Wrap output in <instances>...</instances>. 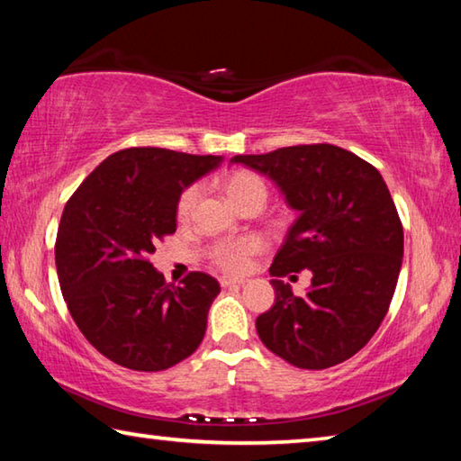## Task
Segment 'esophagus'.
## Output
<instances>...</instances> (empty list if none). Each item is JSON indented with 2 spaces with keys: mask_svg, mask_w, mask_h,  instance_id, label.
Segmentation results:
<instances>
[{
  "mask_svg": "<svg viewBox=\"0 0 461 461\" xmlns=\"http://www.w3.org/2000/svg\"><path fill=\"white\" fill-rule=\"evenodd\" d=\"M220 283H221V286L246 285V283H248V278H244V276H221V278H220Z\"/></svg>",
  "mask_w": 461,
  "mask_h": 461,
  "instance_id": "obj_1",
  "label": "esophagus"
}]
</instances>
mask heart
<instances>
[{"mask_svg": "<svg viewBox=\"0 0 461 461\" xmlns=\"http://www.w3.org/2000/svg\"><path fill=\"white\" fill-rule=\"evenodd\" d=\"M223 191L228 194V199L233 205H241V203L252 199V197H262L267 199V186L260 181V176L254 173H248V170H236L223 181ZM199 189L197 186H189L181 193V197L176 201V217L178 220H186L191 215L194 203H197ZM264 248V241L258 236H244V238H230V240H220L215 241L209 249V256L212 260L225 270H244L249 258L256 252H260Z\"/></svg>", "mask_w": 461, "mask_h": 461, "instance_id": "1", "label": "heart"}]
</instances>
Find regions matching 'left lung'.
I'll list each match as a JSON object with an SVG mask.
<instances>
[{
	"label": "left lung",
	"mask_w": 461,
	"mask_h": 461,
	"mask_svg": "<svg viewBox=\"0 0 461 461\" xmlns=\"http://www.w3.org/2000/svg\"><path fill=\"white\" fill-rule=\"evenodd\" d=\"M267 175L299 212L275 256L276 299L256 319L264 346L288 364L323 370L360 352L386 317L402 264V225L384 178L354 152L331 144L238 154ZM309 267L307 295L277 276Z\"/></svg>",
	"instance_id": "obj_1"
}]
</instances>
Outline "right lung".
I'll return each mask as SVG.
<instances>
[{"label":"right lung","instance_id":"1","mask_svg":"<svg viewBox=\"0 0 461 461\" xmlns=\"http://www.w3.org/2000/svg\"><path fill=\"white\" fill-rule=\"evenodd\" d=\"M221 156L126 148L101 162L67 201L54 260L77 327L99 354L138 372L189 357L203 341L220 283L191 272L181 286L148 256L176 231V201Z\"/></svg>","mask_w":461,"mask_h":461}]
</instances>
